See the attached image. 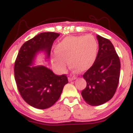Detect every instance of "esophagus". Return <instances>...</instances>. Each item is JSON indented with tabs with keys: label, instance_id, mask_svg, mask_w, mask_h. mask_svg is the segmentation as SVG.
Returning a JSON list of instances; mask_svg holds the SVG:
<instances>
[{
	"label": "esophagus",
	"instance_id": "obj_1",
	"mask_svg": "<svg viewBox=\"0 0 133 133\" xmlns=\"http://www.w3.org/2000/svg\"><path fill=\"white\" fill-rule=\"evenodd\" d=\"M75 79H76V77H68V80H69V81H73V80H75Z\"/></svg>",
	"mask_w": 133,
	"mask_h": 133
}]
</instances>
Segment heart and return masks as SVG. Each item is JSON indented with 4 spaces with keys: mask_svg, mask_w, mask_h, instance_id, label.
<instances>
[{
    "mask_svg": "<svg viewBox=\"0 0 133 133\" xmlns=\"http://www.w3.org/2000/svg\"><path fill=\"white\" fill-rule=\"evenodd\" d=\"M56 53L52 55L54 66L60 71L65 69L68 64L80 72L91 68L96 60L98 43L93 36H70L64 38L56 45Z\"/></svg>",
    "mask_w": 133,
    "mask_h": 133,
    "instance_id": "1",
    "label": "heart"
}]
</instances>
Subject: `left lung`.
<instances>
[{"instance_id":"obj_1","label":"left lung","mask_w":133,"mask_h":133,"mask_svg":"<svg viewBox=\"0 0 133 133\" xmlns=\"http://www.w3.org/2000/svg\"><path fill=\"white\" fill-rule=\"evenodd\" d=\"M98 51L93 65L83 77L86 88L81 92L85 102L92 106L105 104L116 92L120 73V62L109 40L96 35Z\"/></svg>"}]
</instances>
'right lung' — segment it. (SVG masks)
I'll return each mask as SVG.
<instances>
[{
	"label": "right lung",
	"mask_w": 133,
	"mask_h": 133,
	"mask_svg": "<svg viewBox=\"0 0 133 133\" xmlns=\"http://www.w3.org/2000/svg\"><path fill=\"white\" fill-rule=\"evenodd\" d=\"M59 35L45 32L25 42L15 62V79L18 91L25 102L35 108L45 109L54 105L68 83L65 75L58 76L44 65L35 64L41 53L45 55V61L49 58L53 42Z\"/></svg>",
	"instance_id": "obj_1"
}]
</instances>
